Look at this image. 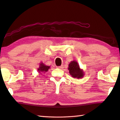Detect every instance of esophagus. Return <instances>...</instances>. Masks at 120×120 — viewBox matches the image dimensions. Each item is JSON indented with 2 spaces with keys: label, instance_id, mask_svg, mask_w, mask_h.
<instances>
[{
  "label": "esophagus",
  "instance_id": "34e87169",
  "mask_svg": "<svg viewBox=\"0 0 120 120\" xmlns=\"http://www.w3.org/2000/svg\"><path fill=\"white\" fill-rule=\"evenodd\" d=\"M56 68H58V69H62L63 68H64V66H58V67H56Z\"/></svg>",
  "mask_w": 120,
  "mask_h": 120
}]
</instances>
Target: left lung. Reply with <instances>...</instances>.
Returning a JSON list of instances; mask_svg holds the SVG:
<instances>
[{"label": "left lung", "instance_id": "8db88e82", "mask_svg": "<svg viewBox=\"0 0 120 120\" xmlns=\"http://www.w3.org/2000/svg\"><path fill=\"white\" fill-rule=\"evenodd\" d=\"M68 69L70 75L73 78L81 79L84 76V70L80 68L79 65L76 61H71L68 65Z\"/></svg>", "mask_w": 120, "mask_h": 120}]
</instances>
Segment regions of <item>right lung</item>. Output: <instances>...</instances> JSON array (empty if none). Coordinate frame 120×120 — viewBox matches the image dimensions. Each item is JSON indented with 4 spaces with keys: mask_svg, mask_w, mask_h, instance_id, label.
Returning a JSON list of instances; mask_svg holds the SVG:
<instances>
[{
    "mask_svg": "<svg viewBox=\"0 0 120 120\" xmlns=\"http://www.w3.org/2000/svg\"><path fill=\"white\" fill-rule=\"evenodd\" d=\"M50 68V66H46L45 64H44L43 62H41L39 64V67L38 68V73L42 74L47 72Z\"/></svg>",
    "mask_w": 120,
    "mask_h": 120,
    "instance_id": "obj_1",
    "label": "right lung"
}]
</instances>
